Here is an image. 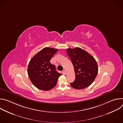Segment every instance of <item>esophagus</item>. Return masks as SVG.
<instances>
[{"label":"esophagus","instance_id":"esophagus-1","mask_svg":"<svg viewBox=\"0 0 123 123\" xmlns=\"http://www.w3.org/2000/svg\"><path fill=\"white\" fill-rule=\"evenodd\" d=\"M62 74H64V75H65V74H66V71L65 69H63V70Z\"/></svg>","mask_w":123,"mask_h":123}]
</instances>
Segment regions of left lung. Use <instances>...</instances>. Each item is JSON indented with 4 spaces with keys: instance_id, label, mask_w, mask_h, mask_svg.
Returning a JSON list of instances; mask_svg holds the SVG:
<instances>
[{
    "instance_id": "left-lung-1",
    "label": "left lung",
    "mask_w": 123,
    "mask_h": 123,
    "mask_svg": "<svg viewBox=\"0 0 123 123\" xmlns=\"http://www.w3.org/2000/svg\"><path fill=\"white\" fill-rule=\"evenodd\" d=\"M67 53L73 64L75 75V79L70 83L71 86L77 90H82L90 86L98 74V65L94 58L78 47L67 49Z\"/></svg>"
}]
</instances>
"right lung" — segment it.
<instances>
[{
    "instance_id": "add662e5",
    "label": "right lung",
    "mask_w": 123,
    "mask_h": 123,
    "mask_svg": "<svg viewBox=\"0 0 123 123\" xmlns=\"http://www.w3.org/2000/svg\"><path fill=\"white\" fill-rule=\"evenodd\" d=\"M58 49L46 47L35 55L28 67V74L31 83L37 89L49 91L54 87L61 74L56 72L50 60Z\"/></svg>"
}]
</instances>
